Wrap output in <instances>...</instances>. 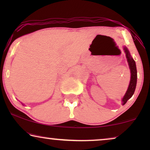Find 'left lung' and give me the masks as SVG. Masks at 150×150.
<instances>
[{
	"label": "left lung",
	"mask_w": 150,
	"mask_h": 150,
	"mask_svg": "<svg viewBox=\"0 0 150 150\" xmlns=\"http://www.w3.org/2000/svg\"><path fill=\"white\" fill-rule=\"evenodd\" d=\"M124 49L125 52H126L127 61H128L129 67H130V69L131 79H130V84H129L128 89L127 90L124 97L122 99L123 105H124V104L127 102V101H128V100L132 97L133 94H134L135 88H136V85H137V67H136L135 61H134V59L132 58V57H131V55L130 54V52H129L128 49H127L126 47H124Z\"/></svg>",
	"instance_id": "8db88e82"
}]
</instances>
